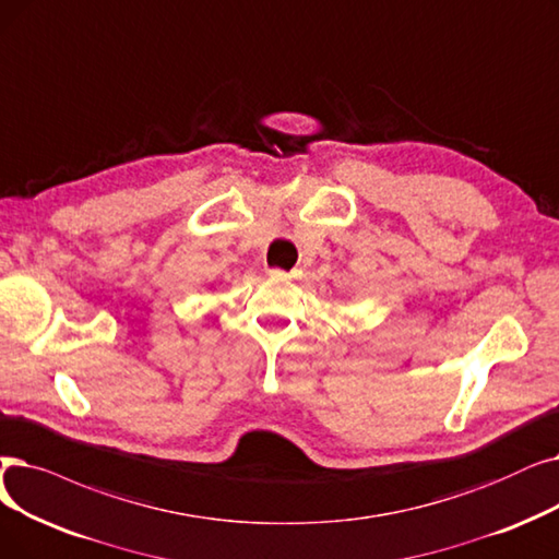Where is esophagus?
Instances as JSON below:
<instances>
[{
	"mask_svg": "<svg viewBox=\"0 0 559 559\" xmlns=\"http://www.w3.org/2000/svg\"><path fill=\"white\" fill-rule=\"evenodd\" d=\"M270 276L274 278V281H293V278H297L299 276V272H283V270H272L270 272Z\"/></svg>",
	"mask_w": 559,
	"mask_h": 559,
	"instance_id": "34e87169",
	"label": "esophagus"
}]
</instances>
